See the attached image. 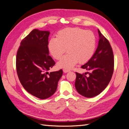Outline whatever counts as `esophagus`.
<instances>
[{
	"label": "esophagus",
	"instance_id": "esophagus-1",
	"mask_svg": "<svg viewBox=\"0 0 129 129\" xmlns=\"http://www.w3.org/2000/svg\"><path fill=\"white\" fill-rule=\"evenodd\" d=\"M63 72L64 73H68V72H69L70 71H69V70H68V69H64L63 70Z\"/></svg>",
	"mask_w": 129,
	"mask_h": 129
}]
</instances>
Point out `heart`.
<instances>
[{
	"label": "heart",
	"mask_w": 129,
	"mask_h": 129,
	"mask_svg": "<svg viewBox=\"0 0 129 129\" xmlns=\"http://www.w3.org/2000/svg\"><path fill=\"white\" fill-rule=\"evenodd\" d=\"M96 46L95 34L91 30L78 27L62 29L48 42V47L52 56L59 60L66 51L68 53L57 63L59 68L70 69L78 62L83 64L93 56Z\"/></svg>",
	"instance_id": "heart-1"
}]
</instances>
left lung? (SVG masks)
<instances>
[{"label": "left lung", "instance_id": "left-lung-1", "mask_svg": "<svg viewBox=\"0 0 129 129\" xmlns=\"http://www.w3.org/2000/svg\"><path fill=\"white\" fill-rule=\"evenodd\" d=\"M98 46L92 57L81 68L87 71L89 76L76 73L75 86L82 96L91 98L99 95L110 82L114 72V54L110 43L98 29Z\"/></svg>", "mask_w": 129, "mask_h": 129}]
</instances>
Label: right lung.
<instances>
[{"label": "right lung", "mask_w": 129, "mask_h": 129, "mask_svg": "<svg viewBox=\"0 0 129 129\" xmlns=\"http://www.w3.org/2000/svg\"><path fill=\"white\" fill-rule=\"evenodd\" d=\"M48 30L33 29L23 39L17 54L16 68L23 87L41 100L48 99L56 90L62 69L49 73L55 64L49 55Z\"/></svg>", "instance_id": "right-lung-1"}]
</instances>
